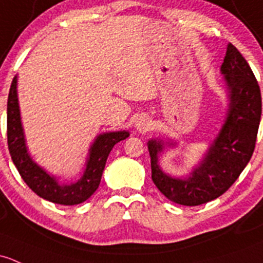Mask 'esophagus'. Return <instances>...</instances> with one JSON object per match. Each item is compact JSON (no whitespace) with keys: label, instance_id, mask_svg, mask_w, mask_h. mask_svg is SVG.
I'll use <instances>...</instances> for the list:
<instances>
[{"label":"esophagus","instance_id":"34e87169","mask_svg":"<svg viewBox=\"0 0 263 263\" xmlns=\"http://www.w3.org/2000/svg\"><path fill=\"white\" fill-rule=\"evenodd\" d=\"M150 126H151V123H150V121L147 120V118H140L139 121H137L136 122V127H137V129H139V131H147L148 128H150Z\"/></svg>","mask_w":263,"mask_h":263}]
</instances>
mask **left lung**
<instances>
[{
  "label": "left lung",
  "mask_w": 263,
  "mask_h": 263,
  "mask_svg": "<svg viewBox=\"0 0 263 263\" xmlns=\"http://www.w3.org/2000/svg\"><path fill=\"white\" fill-rule=\"evenodd\" d=\"M220 71L229 98L226 122L190 176L180 179L165 174L159 166V154L164 150V143L157 140L147 143L154 184L176 204L195 206L220 197L238 179L255 151L262 112L261 90L255 74L231 43Z\"/></svg>",
  "instance_id": "8db88e82"
}]
</instances>
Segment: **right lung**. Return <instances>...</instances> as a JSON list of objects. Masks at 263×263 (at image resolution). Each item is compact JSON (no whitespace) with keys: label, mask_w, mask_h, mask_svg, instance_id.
<instances>
[{"label":"right lung","mask_w":263,"mask_h":263,"mask_svg":"<svg viewBox=\"0 0 263 263\" xmlns=\"http://www.w3.org/2000/svg\"><path fill=\"white\" fill-rule=\"evenodd\" d=\"M129 136L127 131L107 132L97 136L89 148L85 170L78 181L71 184L60 182L55 176L40 167L27 153L24 128L21 124L17 99V77L11 83L7 99V143L11 159L17 167L22 180L37 194L55 204L76 205L92 197L98 189L107 157L117 142Z\"/></svg>","instance_id":"add662e5"}]
</instances>
